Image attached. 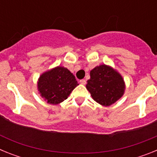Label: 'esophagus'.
Listing matches in <instances>:
<instances>
[{
  "mask_svg": "<svg viewBox=\"0 0 157 157\" xmlns=\"http://www.w3.org/2000/svg\"><path fill=\"white\" fill-rule=\"evenodd\" d=\"M79 82L81 83V84H82V85H85L86 83V81L85 79H81L79 81Z\"/></svg>",
  "mask_w": 157,
  "mask_h": 157,
  "instance_id": "34e87169",
  "label": "esophagus"
}]
</instances>
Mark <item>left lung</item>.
<instances>
[{"instance_id": "left-lung-1", "label": "left lung", "mask_w": 157, "mask_h": 157, "mask_svg": "<svg viewBox=\"0 0 157 157\" xmlns=\"http://www.w3.org/2000/svg\"><path fill=\"white\" fill-rule=\"evenodd\" d=\"M86 89L94 101L104 106H109L123 95L125 85L117 71L104 64L91 71Z\"/></svg>"}]
</instances>
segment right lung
I'll use <instances>...</instances> for the list:
<instances>
[{"instance_id":"add662e5","label":"right lung","mask_w":157,"mask_h":157,"mask_svg":"<svg viewBox=\"0 0 157 157\" xmlns=\"http://www.w3.org/2000/svg\"><path fill=\"white\" fill-rule=\"evenodd\" d=\"M78 85L75 77L68 69L57 67L40 76L37 88L48 103L57 105L66 100Z\"/></svg>"}]
</instances>
